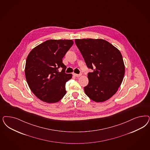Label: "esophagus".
Listing matches in <instances>:
<instances>
[{
    "mask_svg": "<svg viewBox=\"0 0 150 150\" xmlns=\"http://www.w3.org/2000/svg\"><path fill=\"white\" fill-rule=\"evenodd\" d=\"M73 76L76 77H79L80 76H81V74H76V73H73Z\"/></svg>",
    "mask_w": 150,
    "mask_h": 150,
    "instance_id": "34e87169",
    "label": "esophagus"
}]
</instances>
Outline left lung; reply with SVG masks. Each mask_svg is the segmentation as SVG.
I'll use <instances>...</instances> for the list:
<instances>
[{
    "label": "left lung",
    "mask_w": 150,
    "mask_h": 150,
    "mask_svg": "<svg viewBox=\"0 0 150 150\" xmlns=\"http://www.w3.org/2000/svg\"><path fill=\"white\" fill-rule=\"evenodd\" d=\"M87 67L88 84L84 90L96 102L109 99L117 91L125 74V68L120 51L103 39H76Z\"/></svg>",
    "instance_id": "obj_1"
}]
</instances>
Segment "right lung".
I'll use <instances>...</instances> for the list:
<instances>
[{"label":"right lung","instance_id":"obj_1","mask_svg":"<svg viewBox=\"0 0 150 150\" xmlns=\"http://www.w3.org/2000/svg\"><path fill=\"white\" fill-rule=\"evenodd\" d=\"M73 44L72 40H48L29 53L25 74L30 90L47 103L59 102L66 93V83L72 77L66 74L62 58ZM63 69L59 73L58 68Z\"/></svg>","mask_w":150,"mask_h":150}]
</instances>
